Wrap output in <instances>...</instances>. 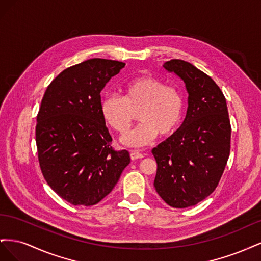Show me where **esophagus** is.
I'll list each match as a JSON object with an SVG mask.
<instances>
[{"instance_id": "34e87169", "label": "esophagus", "mask_w": 261, "mask_h": 261, "mask_svg": "<svg viewBox=\"0 0 261 261\" xmlns=\"http://www.w3.org/2000/svg\"><path fill=\"white\" fill-rule=\"evenodd\" d=\"M143 158H144V154L136 151V150H132V151H130V159L133 161L138 160V159H143Z\"/></svg>"}]
</instances>
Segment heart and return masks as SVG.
Returning <instances> with one entry per match:
<instances>
[{"instance_id": "b5f03b06", "label": "heart", "mask_w": 261, "mask_h": 261, "mask_svg": "<svg viewBox=\"0 0 261 261\" xmlns=\"http://www.w3.org/2000/svg\"><path fill=\"white\" fill-rule=\"evenodd\" d=\"M184 111L180 90L153 76L134 78L124 86L123 97L109 94L101 102L102 117L120 135L129 132L138 112L140 124L123 139L130 147L149 145L158 135L172 136L183 122Z\"/></svg>"}]
</instances>
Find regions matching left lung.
Segmentation results:
<instances>
[{"instance_id": "obj_1", "label": "left lung", "mask_w": 261, "mask_h": 261, "mask_svg": "<svg viewBox=\"0 0 261 261\" xmlns=\"http://www.w3.org/2000/svg\"><path fill=\"white\" fill-rule=\"evenodd\" d=\"M186 85V117L171 137L152 149L154 188L173 208L195 206L215 192L231 150L226 100L210 76L183 60L165 62Z\"/></svg>"}]
</instances>
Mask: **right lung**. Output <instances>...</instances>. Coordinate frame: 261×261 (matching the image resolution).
<instances>
[{
    "mask_svg": "<svg viewBox=\"0 0 261 261\" xmlns=\"http://www.w3.org/2000/svg\"><path fill=\"white\" fill-rule=\"evenodd\" d=\"M125 63L90 59L60 73L37 115L38 160L48 185L74 206H93L112 192L130 162L115 150L101 115L100 92Z\"/></svg>",
    "mask_w": 261,
    "mask_h": 261,
    "instance_id": "right-lung-1",
    "label": "right lung"
}]
</instances>
